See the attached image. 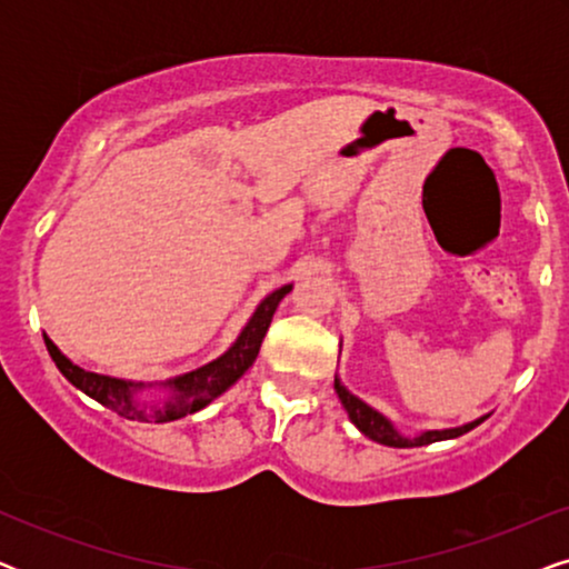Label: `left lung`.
<instances>
[{
	"instance_id": "8db88e82",
	"label": "left lung",
	"mask_w": 569,
	"mask_h": 569,
	"mask_svg": "<svg viewBox=\"0 0 569 569\" xmlns=\"http://www.w3.org/2000/svg\"><path fill=\"white\" fill-rule=\"evenodd\" d=\"M333 388H337L341 407L347 409V415H349V419H352V425L357 427V430H360L365 438L380 442V446L419 448V446H430V442H438V440H453V438H458V435L473 430V427L487 419V417H479L469 425L450 427V430H427L422 435H417V438H407V435H401L399 430H396V427L391 425V419H386L380 411L368 407V403H365L362 399H357L355 393H349L347 388L341 386L339 378H333Z\"/></svg>"
}]
</instances>
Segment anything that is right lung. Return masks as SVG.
Returning <instances> with one entry per match:
<instances>
[{
    "label": "right lung",
    "instance_id": "right-lung-1",
    "mask_svg": "<svg viewBox=\"0 0 569 569\" xmlns=\"http://www.w3.org/2000/svg\"><path fill=\"white\" fill-rule=\"evenodd\" d=\"M290 290L292 284H284L267 295V298L261 300V306L256 308L251 321L246 323V329L240 331L236 345H232L222 357L160 383L168 391V396L154 403L144 401L142 396H139V391H144V388H150L152 383H134V380L98 376V372L82 370L80 365L67 360L49 337H43V341L61 376H64L74 388H80L82 393H88L90 399L103 403L106 409L116 411L119 417L139 419V422H173V419H181L186 415L204 409L207 403H212L217 396H222L248 368H251L256 355H259L261 349V341L267 337L271 318H274V310Z\"/></svg>",
    "mask_w": 569,
    "mask_h": 569
}]
</instances>
